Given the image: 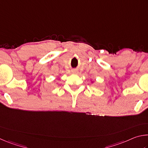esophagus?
<instances>
[{
    "label": "esophagus",
    "instance_id": "esophagus-1",
    "mask_svg": "<svg viewBox=\"0 0 148 148\" xmlns=\"http://www.w3.org/2000/svg\"><path fill=\"white\" fill-rule=\"evenodd\" d=\"M72 72H73V73H74V74H76V71H72Z\"/></svg>",
    "mask_w": 148,
    "mask_h": 148
}]
</instances>
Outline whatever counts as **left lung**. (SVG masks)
<instances>
[{
    "instance_id": "obj_1",
    "label": "left lung",
    "mask_w": 148,
    "mask_h": 148,
    "mask_svg": "<svg viewBox=\"0 0 148 148\" xmlns=\"http://www.w3.org/2000/svg\"><path fill=\"white\" fill-rule=\"evenodd\" d=\"M92 82H92H92H92Z\"/></svg>"
}]
</instances>
